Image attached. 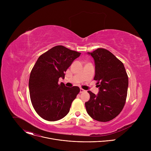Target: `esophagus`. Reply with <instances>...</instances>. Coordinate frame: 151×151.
I'll use <instances>...</instances> for the list:
<instances>
[{
	"label": "esophagus",
	"instance_id": "1",
	"mask_svg": "<svg viewBox=\"0 0 151 151\" xmlns=\"http://www.w3.org/2000/svg\"><path fill=\"white\" fill-rule=\"evenodd\" d=\"M84 92H85V90H83L82 88H81V89H80V93H84Z\"/></svg>",
	"mask_w": 151,
	"mask_h": 151
}]
</instances>
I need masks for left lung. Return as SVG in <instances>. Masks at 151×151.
Returning a JSON list of instances; mask_svg holds the SVG:
<instances>
[{
  "label": "left lung",
  "instance_id": "obj_1",
  "mask_svg": "<svg viewBox=\"0 0 151 151\" xmlns=\"http://www.w3.org/2000/svg\"><path fill=\"white\" fill-rule=\"evenodd\" d=\"M95 62V76L97 95L91 91L90 100L85 105L88 114L100 122L109 121L116 117L125 105L128 86V78L123 63L112 52L97 48L88 52Z\"/></svg>",
  "mask_w": 151,
  "mask_h": 151
}]
</instances>
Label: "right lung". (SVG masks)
Here are the masks:
<instances>
[{
    "label": "right lung",
    "mask_w": 151,
    "mask_h": 151,
    "mask_svg": "<svg viewBox=\"0 0 151 151\" xmlns=\"http://www.w3.org/2000/svg\"><path fill=\"white\" fill-rule=\"evenodd\" d=\"M80 52L62 45L55 46L38 58L30 75L29 93L36 113L43 119L55 121L69 112L72 101L80 91L78 87L58 83Z\"/></svg>",
    "instance_id": "add662e5"
}]
</instances>
